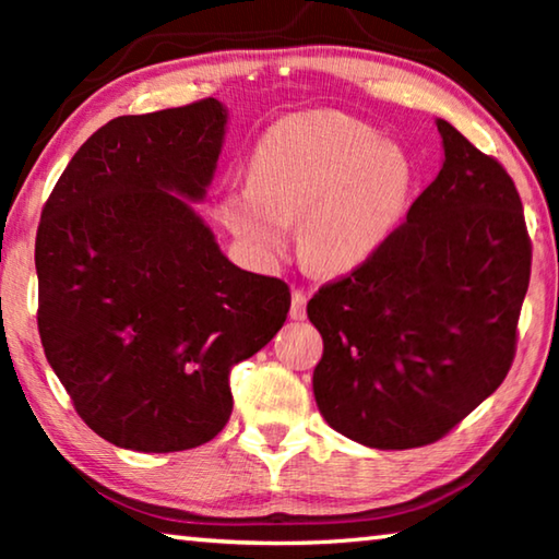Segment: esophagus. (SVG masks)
I'll return each instance as SVG.
<instances>
[{
	"instance_id": "1",
	"label": "esophagus",
	"mask_w": 559,
	"mask_h": 559,
	"mask_svg": "<svg viewBox=\"0 0 559 559\" xmlns=\"http://www.w3.org/2000/svg\"><path fill=\"white\" fill-rule=\"evenodd\" d=\"M306 302L308 296L300 288H293V300H290V320H302L306 318Z\"/></svg>"
}]
</instances>
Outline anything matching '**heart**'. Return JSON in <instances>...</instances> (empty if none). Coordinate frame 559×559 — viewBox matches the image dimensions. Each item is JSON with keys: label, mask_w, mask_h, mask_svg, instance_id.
Listing matches in <instances>:
<instances>
[{"label": "heart", "mask_w": 559, "mask_h": 559, "mask_svg": "<svg viewBox=\"0 0 559 559\" xmlns=\"http://www.w3.org/2000/svg\"><path fill=\"white\" fill-rule=\"evenodd\" d=\"M409 155L333 110L288 116L263 132L249 179L216 200V216L253 263L278 266L300 219V253L323 273H349L390 241L409 210Z\"/></svg>", "instance_id": "heart-1"}]
</instances>
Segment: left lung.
Listing matches in <instances>:
<instances>
[{
	"label": "left lung",
	"mask_w": 559,
	"mask_h": 559,
	"mask_svg": "<svg viewBox=\"0 0 559 559\" xmlns=\"http://www.w3.org/2000/svg\"><path fill=\"white\" fill-rule=\"evenodd\" d=\"M443 165L374 257L308 302L323 335L313 394L362 447L402 451L449 433L513 365L530 239L498 159L437 120Z\"/></svg>",
	"instance_id": "obj_1"
}]
</instances>
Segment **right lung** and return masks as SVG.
<instances>
[{
	"label": "right lung",
	"mask_w": 559,
	"mask_h": 559,
	"mask_svg": "<svg viewBox=\"0 0 559 559\" xmlns=\"http://www.w3.org/2000/svg\"><path fill=\"white\" fill-rule=\"evenodd\" d=\"M226 120L216 98L110 120L41 212L44 353L81 419L120 449L212 441L231 416V367L286 323V283L234 266L194 212Z\"/></svg>",
	"instance_id": "add662e5"
}]
</instances>
